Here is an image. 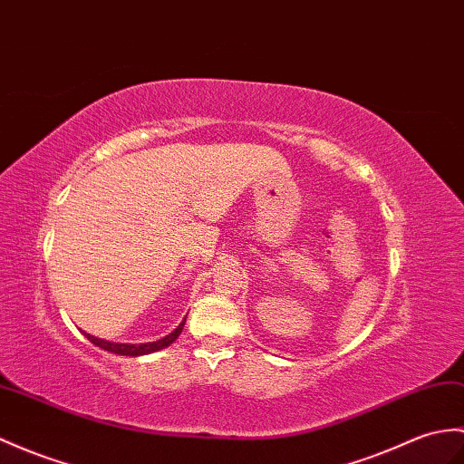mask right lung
Instances as JSON below:
<instances>
[{
	"instance_id": "1",
	"label": "right lung",
	"mask_w": 464,
	"mask_h": 464,
	"mask_svg": "<svg viewBox=\"0 0 464 464\" xmlns=\"http://www.w3.org/2000/svg\"><path fill=\"white\" fill-rule=\"evenodd\" d=\"M183 324H186V318H183L179 322V326L174 332H169L168 336L160 338L156 342H146V343H118V342H109V340L91 336V334H86V332H82V334L94 343V346H99L106 352H112V353H118V355H134V358H136V355H146V353H152V352L168 348L169 343H174L178 340V336L183 330Z\"/></svg>"
}]
</instances>
